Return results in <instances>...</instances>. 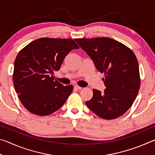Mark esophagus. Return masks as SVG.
Instances as JSON below:
<instances>
[{
    "mask_svg": "<svg viewBox=\"0 0 155 155\" xmlns=\"http://www.w3.org/2000/svg\"><path fill=\"white\" fill-rule=\"evenodd\" d=\"M74 88L77 89V90H81V89H83L82 87H80V86H78V85H74Z\"/></svg>",
    "mask_w": 155,
    "mask_h": 155,
    "instance_id": "1",
    "label": "esophagus"
}]
</instances>
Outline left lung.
I'll list each match as a JSON object with an SVG mask.
<instances>
[{
  "label": "left lung",
  "mask_w": 155,
  "mask_h": 155,
  "mask_svg": "<svg viewBox=\"0 0 155 155\" xmlns=\"http://www.w3.org/2000/svg\"><path fill=\"white\" fill-rule=\"evenodd\" d=\"M75 41L91 57L95 67L103 73L104 93L93 90V97L85 104L98 116L113 120L132 106L140 87L138 61L134 52L111 38H78Z\"/></svg>",
  "instance_id": "obj_1"
}]
</instances>
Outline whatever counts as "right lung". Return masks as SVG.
<instances>
[{"mask_svg":"<svg viewBox=\"0 0 155 155\" xmlns=\"http://www.w3.org/2000/svg\"><path fill=\"white\" fill-rule=\"evenodd\" d=\"M79 46L72 39L42 38L31 41L18 52L13 81L22 105L40 116L55 112L64 105L73 86L54 79L65 56Z\"/></svg>","mask_w":155,"mask_h":155,"instance_id":"add662e5","label":"right lung"}]
</instances>
